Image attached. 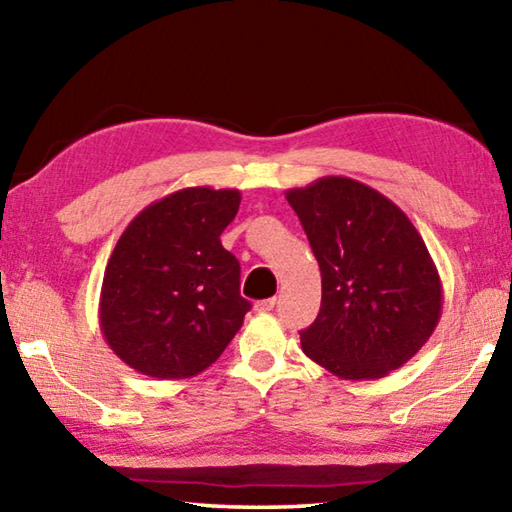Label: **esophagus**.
I'll list each match as a JSON object with an SVG mask.
<instances>
[{"mask_svg": "<svg viewBox=\"0 0 512 512\" xmlns=\"http://www.w3.org/2000/svg\"><path fill=\"white\" fill-rule=\"evenodd\" d=\"M277 305L275 298H266V300H257L255 302V311H259V314H266V311H273V307Z\"/></svg>", "mask_w": 512, "mask_h": 512, "instance_id": "34e87169", "label": "esophagus"}]
</instances>
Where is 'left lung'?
I'll return each instance as SVG.
<instances>
[{
  "label": "left lung",
  "instance_id": "obj_1",
  "mask_svg": "<svg viewBox=\"0 0 512 512\" xmlns=\"http://www.w3.org/2000/svg\"><path fill=\"white\" fill-rule=\"evenodd\" d=\"M314 250L323 300L300 332L302 352L341 379L404 366L436 329L443 284L400 207L377 189L325 176L287 192Z\"/></svg>",
  "mask_w": 512,
  "mask_h": 512
}]
</instances>
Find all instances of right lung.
I'll list each match as a JSON object with an SVG mask.
<instances>
[{
  "label": "right lung",
  "mask_w": 512,
  "mask_h": 512,
  "mask_svg": "<svg viewBox=\"0 0 512 512\" xmlns=\"http://www.w3.org/2000/svg\"><path fill=\"white\" fill-rule=\"evenodd\" d=\"M239 189L187 187L135 216L103 273L99 325L110 350L155 379L194 377L221 357L250 302L221 232Z\"/></svg>",
  "instance_id": "1"
}]
</instances>
